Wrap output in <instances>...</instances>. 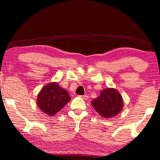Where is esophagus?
<instances>
[{"mask_svg": "<svg viewBox=\"0 0 160 160\" xmlns=\"http://www.w3.org/2000/svg\"><path fill=\"white\" fill-rule=\"evenodd\" d=\"M80 97L82 98V99H84V100H87V99H88V96H87V95H81Z\"/></svg>", "mask_w": 160, "mask_h": 160, "instance_id": "obj_1", "label": "esophagus"}]
</instances>
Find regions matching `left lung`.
<instances>
[{
  "label": "left lung",
  "mask_w": 160,
  "mask_h": 160,
  "mask_svg": "<svg viewBox=\"0 0 160 160\" xmlns=\"http://www.w3.org/2000/svg\"><path fill=\"white\" fill-rule=\"evenodd\" d=\"M91 104L94 109L106 119L116 117L124 106L121 94L114 88L102 89L99 97L92 100Z\"/></svg>",
  "instance_id": "8db88e82"
}]
</instances>
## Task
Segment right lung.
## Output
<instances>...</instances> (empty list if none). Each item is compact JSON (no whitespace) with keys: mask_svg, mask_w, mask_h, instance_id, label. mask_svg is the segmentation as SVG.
<instances>
[{"mask_svg":"<svg viewBox=\"0 0 160 160\" xmlns=\"http://www.w3.org/2000/svg\"><path fill=\"white\" fill-rule=\"evenodd\" d=\"M71 100L68 92L57 82H51L42 87L38 94L36 103L41 111L49 116L59 112Z\"/></svg>","mask_w":160,"mask_h":160,"instance_id":"right-lung-1","label":"right lung"}]
</instances>
